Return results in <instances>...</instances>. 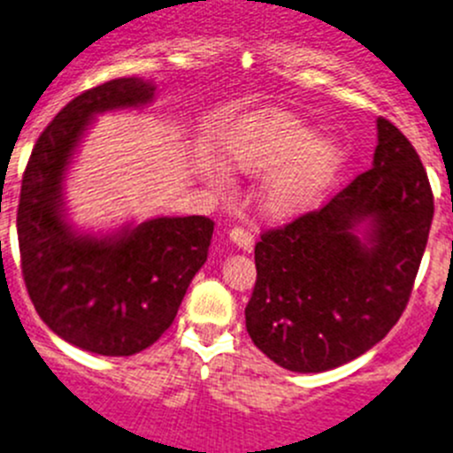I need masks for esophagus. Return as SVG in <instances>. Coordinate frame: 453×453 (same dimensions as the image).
<instances>
[{"label": "esophagus", "instance_id": "esophagus-1", "mask_svg": "<svg viewBox=\"0 0 453 453\" xmlns=\"http://www.w3.org/2000/svg\"><path fill=\"white\" fill-rule=\"evenodd\" d=\"M230 241L234 243L236 248H241V250H252V246H255V239H252V234L248 230H243V227H232Z\"/></svg>", "mask_w": 453, "mask_h": 453}]
</instances>
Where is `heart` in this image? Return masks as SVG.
I'll return each instance as SVG.
<instances>
[{
    "label": "heart",
    "instance_id": "1",
    "mask_svg": "<svg viewBox=\"0 0 453 453\" xmlns=\"http://www.w3.org/2000/svg\"><path fill=\"white\" fill-rule=\"evenodd\" d=\"M226 160L241 174L265 176L261 210L274 219L302 214L319 201L344 163V150L286 111L248 113L232 127Z\"/></svg>",
    "mask_w": 453,
    "mask_h": 453
}]
</instances>
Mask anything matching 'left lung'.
Segmentation results:
<instances>
[{"instance_id": "left-lung-1", "label": "left lung", "mask_w": 453, "mask_h": 453, "mask_svg": "<svg viewBox=\"0 0 453 453\" xmlns=\"http://www.w3.org/2000/svg\"><path fill=\"white\" fill-rule=\"evenodd\" d=\"M434 219L429 179L398 127L378 118L369 172L324 207L261 234L246 328L297 373L360 357L400 319Z\"/></svg>"}]
</instances>
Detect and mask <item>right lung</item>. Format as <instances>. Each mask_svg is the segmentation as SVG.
<instances>
[{
  "instance_id": "1",
  "label": "right lung",
  "mask_w": 453,
  "mask_h": 453,
  "mask_svg": "<svg viewBox=\"0 0 453 453\" xmlns=\"http://www.w3.org/2000/svg\"><path fill=\"white\" fill-rule=\"evenodd\" d=\"M154 91L141 78H118L71 100L37 138L17 207L37 315L69 344L109 357L141 353L172 326L214 232L207 217H158L104 236L80 234L66 221V169L93 116L145 107Z\"/></svg>"
}]
</instances>
